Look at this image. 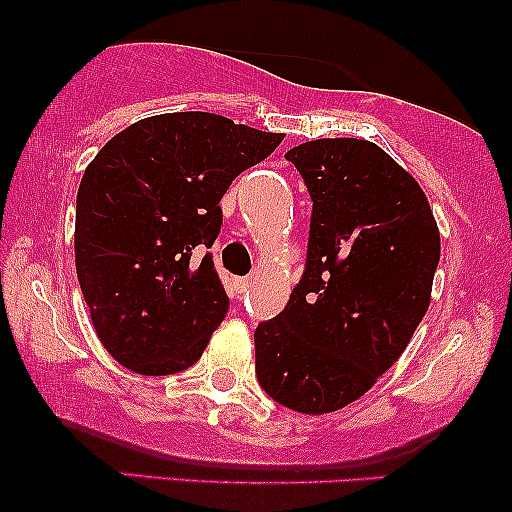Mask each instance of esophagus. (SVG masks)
Listing matches in <instances>:
<instances>
[{
	"label": "esophagus",
	"mask_w": 512,
	"mask_h": 512,
	"mask_svg": "<svg viewBox=\"0 0 512 512\" xmlns=\"http://www.w3.org/2000/svg\"><path fill=\"white\" fill-rule=\"evenodd\" d=\"M233 284H236V291L238 293H248L252 279H236V281H233Z\"/></svg>",
	"instance_id": "esophagus-1"
}]
</instances>
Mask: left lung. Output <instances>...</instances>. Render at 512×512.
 Returning <instances> with one entry per match:
<instances>
[{
	"label": "left lung",
	"mask_w": 512,
	"mask_h": 512,
	"mask_svg": "<svg viewBox=\"0 0 512 512\" xmlns=\"http://www.w3.org/2000/svg\"><path fill=\"white\" fill-rule=\"evenodd\" d=\"M310 216L305 272L255 330V373L274 402L330 414L366 395L407 349L431 303L440 233L411 175L366 139L286 151Z\"/></svg>",
	"instance_id": "1"
}]
</instances>
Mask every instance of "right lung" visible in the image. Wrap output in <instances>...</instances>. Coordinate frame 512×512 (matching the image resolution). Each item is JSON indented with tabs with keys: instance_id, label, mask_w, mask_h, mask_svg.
<instances>
[{
	"instance_id": "1",
	"label": "right lung",
	"mask_w": 512,
	"mask_h": 512,
	"mask_svg": "<svg viewBox=\"0 0 512 512\" xmlns=\"http://www.w3.org/2000/svg\"><path fill=\"white\" fill-rule=\"evenodd\" d=\"M284 134L214 113L134 122L88 163L76 195V276L98 339L142 375L190 368L228 313L214 260L221 197Z\"/></svg>"
}]
</instances>
